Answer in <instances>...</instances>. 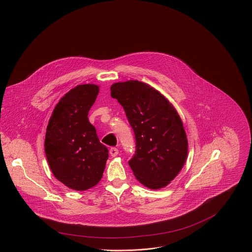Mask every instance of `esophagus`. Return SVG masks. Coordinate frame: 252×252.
<instances>
[{"instance_id": "1", "label": "esophagus", "mask_w": 252, "mask_h": 252, "mask_svg": "<svg viewBox=\"0 0 252 252\" xmlns=\"http://www.w3.org/2000/svg\"><path fill=\"white\" fill-rule=\"evenodd\" d=\"M118 154H119V150L117 148H111L110 149V155L112 157H116V156H118Z\"/></svg>"}]
</instances>
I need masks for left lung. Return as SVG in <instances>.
Instances as JSON below:
<instances>
[{
  "label": "left lung",
  "instance_id": "left-lung-1",
  "mask_svg": "<svg viewBox=\"0 0 252 252\" xmlns=\"http://www.w3.org/2000/svg\"><path fill=\"white\" fill-rule=\"evenodd\" d=\"M111 96L123 106L134 131L136 151L128 161L134 176L149 189L167 186L188 154L187 135L176 109L158 91L139 81L113 84Z\"/></svg>",
  "mask_w": 252,
  "mask_h": 252
}]
</instances>
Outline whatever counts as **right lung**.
I'll use <instances>...</instances> for the list:
<instances>
[{
    "mask_svg": "<svg viewBox=\"0 0 252 252\" xmlns=\"http://www.w3.org/2000/svg\"><path fill=\"white\" fill-rule=\"evenodd\" d=\"M99 87L79 85L56 104L45 138V153L51 172L70 189L86 191L102 178L108 149L101 144L89 111Z\"/></svg>",
    "mask_w": 252,
    "mask_h": 252,
    "instance_id": "right-lung-1",
    "label": "right lung"
}]
</instances>
